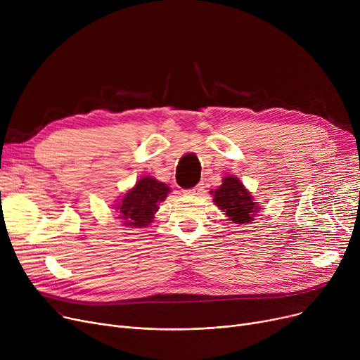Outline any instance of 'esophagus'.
<instances>
[{
    "label": "esophagus",
    "instance_id": "1",
    "mask_svg": "<svg viewBox=\"0 0 360 360\" xmlns=\"http://www.w3.org/2000/svg\"><path fill=\"white\" fill-rule=\"evenodd\" d=\"M188 194H191V195H200V194H202L204 193V185L202 184H198L194 190H191V191H186Z\"/></svg>",
    "mask_w": 360,
    "mask_h": 360
}]
</instances>
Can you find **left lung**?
Instances as JSON below:
<instances>
[{
  "mask_svg": "<svg viewBox=\"0 0 360 360\" xmlns=\"http://www.w3.org/2000/svg\"><path fill=\"white\" fill-rule=\"evenodd\" d=\"M213 202L235 224H248L257 217L259 205L240 179L235 175H226L221 179V185L214 191Z\"/></svg>",
  "mask_w": 360,
  "mask_h": 360,
  "instance_id": "left-lung-1",
  "label": "left lung"
}]
</instances>
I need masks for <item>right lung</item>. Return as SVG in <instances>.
I'll list each match as a JSON object with an SVG mask.
<instances>
[{
    "label": "right lung",
    "mask_w": 360,
    "mask_h": 360,
    "mask_svg": "<svg viewBox=\"0 0 360 360\" xmlns=\"http://www.w3.org/2000/svg\"><path fill=\"white\" fill-rule=\"evenodd\" d=\"M170 193V186L156 178L146 175L141 176L136 185L121 195L113 209L118 213V219L125 228L141 229L153 223L155 214L159 210Z\"/></svg>",
    "instance_id": "add662e5"
}]
</instances>
